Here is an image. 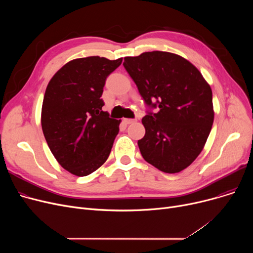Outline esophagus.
<instances>
[{
    "instance_id": "1",
    "label": "esophagus",
    "mask_w": 253,
    "mask_h": 253,
    "mask_svg": "<svg viewBox=\"0 0 253 253\" xmlns=\"http://www.w3.org/2000/svg\"><path fill=\"white\" fill-rule=\"evenodd\" d=\"M136 121L135 119H124V123L125 124H132V123H134Z\"/></svg>"
}]
</instances>
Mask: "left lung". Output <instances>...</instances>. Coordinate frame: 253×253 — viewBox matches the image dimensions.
<instances>
[{
	"label": "left lung",
	"mask_w": 253,
	"mask_h": 253,
	"mask_svg": "<svg viewBox=\"0 0 253 253\" xmlns=\"http://www.w3.org/2000/svg\"><path fill=\"white\" fill-rule=\"evenodd\" d=\"M123 65L149 108L137 141L148 163L166 173L190 166L204 148L213 124L212 91L183 57L164 51L125 57ZM159 108L158 113L152 108Z\"/></svg>",
	"instance_id": "8db88e82"
}]
</instances>
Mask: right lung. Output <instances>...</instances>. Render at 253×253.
<instances>
[{
    "mask_svg": "<svg viewBox=\"0 0 253 253\" xmlns=\"http://www.w3.org/2000/svg\"><path fill=\"white\" fill-rule=\"evenodd\" d=\"M122 58L74 59L53 76L42 105V129L57 162L77 176H86L109 158L120 121L102 111L105 80Z\"/></svg>",
    "mask_w": 253,
    "mask_h": 253,
    "instance_id": "right-lung-1",
    "label": "right lung"
}]
</instances>
